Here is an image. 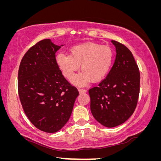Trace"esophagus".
Masks as SVG:
<instances>
[{
    "mask_svg": "<svg viewBox=\"0 0 161 161\" xmlns=\"http://www.w3.org/2000/svg\"><path fill=\"white\" fill-rule=\"evenodd\" d=\"M79 91L80 92V93H82V92H86V89H79Z\"/></svg>",
    "mask_w": 161,
    "mask_h": 161,
    "instance_id": "34e87169",
    "label": "esophagus"
}]
</instances>
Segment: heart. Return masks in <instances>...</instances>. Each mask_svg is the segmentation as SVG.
I'll use <instances>...</instances> for the list:
<instances>
[{"label":"heart","instance_id":"1","mask_svg":"<svg viewBox=\"0 0 161 161\" xmlns=\"http://www.w3.org/2000/svg\"><path fill=\"white\" fill-rule=\"evenodd\" d=\"M69 55L58 53L56 63L67 79L74 77L80 69L81 72L76 76L73 82L83 86L91 80L98 82L109 72L114 61L111 48L96 43H86L71 47Z\"/></svg>","mask_w":161,"mask_h":161}]
</instances>
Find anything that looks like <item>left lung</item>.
<instances>
[{"label": "left lung", "mask_w": 161, "mask_h": 161, "mask_svg": "<svg viewBox=\"0 0 161 161\" xmlns=\"http://www.w3.org/2000/svg\"><path fill=\"white\" fill-rule=\"evenodd\" d=\"M116 58L108 75L89 90L91 111L95 119L113 128L127 120L137 106L140 75L132 53L122 43L111 40Z\"/></svg>", "instance_id": "obj_1"}]
</instances>
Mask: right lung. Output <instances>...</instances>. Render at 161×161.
Listing matches in <instances>:
<instances>
[{
	"label": "right lung",
	"mask_w": 161,
	"mask_h": 161,
	"mask_svg": "<svg viewBox=\"0 0 161 161\" xmlns=\"http://www.w3.org/2000/svg\"><path fill=\"white\" fill-rule=\"evenodd\" d=\"M60 48L50 40L31 47L18 71V93L31 124L48 133L60 130L69 121L79 92L62 75L56 52Z\"/></svg>",
	"instance_id": "obj_1"
}]
</instances>
